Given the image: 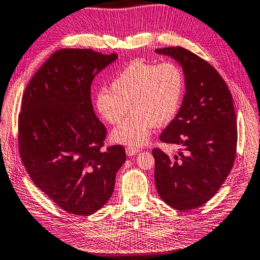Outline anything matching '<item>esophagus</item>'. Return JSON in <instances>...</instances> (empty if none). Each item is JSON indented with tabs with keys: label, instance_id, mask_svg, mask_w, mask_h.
<instances>
[{
	"label": "esophagus",
	"instance_id": "1",
	"mask_svg": "<svg viewBox=\"0 0 260 260\" xmlns=\"http://www.w3.org/2000/svg\"><path fill=\"white\" fill-rule=\"evenodd\" d=\"M125 152L127 154V157H133V155L137 154L139 152V149H138V147H135V146H126L125 147Z\"/></svg>",
	"mask_w": 260,
	"mask_h": 260
}]
</instances>
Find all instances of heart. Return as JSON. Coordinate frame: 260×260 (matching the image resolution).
<instances>
[{"mask_svg": "<svg viewBox=\"0 0 260 260\" xmlns=\"http://www.w3.org/2000/svg\"><path fill=\"white\" fill-rule=\"evenodd\" d=\"M186 81L178 63L157 65L143 59L130 62L94 99L98 114L108 124H117L127 110L131 114L111 131L114 143L141 146L149 141L155 125L170 123L180 109Z\"/></svg>", "mask_w": 260, "mask_h": 260, "instance_id": "1", "label": "heart"}]
</instances>
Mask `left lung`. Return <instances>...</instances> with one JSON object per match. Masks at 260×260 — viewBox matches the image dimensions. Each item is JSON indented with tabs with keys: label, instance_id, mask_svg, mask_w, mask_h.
<instances>
[{
	"label": "left lung",
	"instance_id": "1",
	"mask_svg": "<svg viewBox=\"0 0 260 260\" xmlns=\"http://www.w3.org/2000/svg\"><path fill=\"white\" fill-rule=\"evenodd\" d=\"M182 67L186 94L180 109L160 135L181 150L169 155L154 149V180L159 197L177 210L205 205L233 169L237 123L233 96L210 63L182 47L154 50Z\"/></svg>",
	"mask_w": 260,
	"mask_h": 260
}]
</instances>
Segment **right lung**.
Listing matches in <instances>:
<instances>
[{
  "mask_svg": "<svg viewBox=\"0 0 260 260\" xmlns=\"http://www.w3.org/2000/svg\"><path fill=\"white\" fill-rule=\"evenodd\" d=\"M118 58L90 49L54 52L24 91L18 116L22 161L35 185L67 213L89 216L108 202L125 150H103L107 129L94 113V78Z\"/></svg>",
  "mask_w": 260,
  "mask_h": 260,
  "instance_id": "obj_1",
  "label": "right lung"
}]
</instances>
